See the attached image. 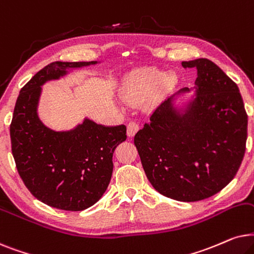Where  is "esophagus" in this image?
Masks as SVG:
<instances>
[{"label":"esophagus","instance_id":"esophagus-1","mask_svg":"<svg viewBox=\"0 0 254 254\" xmlns=\"http://www.w3.org/2000/svg\"><path fill=\"white\" fill-rule=\"evenodd\" d=\"M138 130H139V125H138L137 122H134V121L129 122V124H127V137H133Z\"/></svg>","mask_w":254,"mask_h":254}]
</instances>
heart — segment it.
I'll return each mask as SVG.
<instances>
[{
  "label": "heart",
  "mask_w": 254,
  "mask_h": 254,
  "mask_svg": "<svg viewBox=\"0 0 254 254\" xmlns=\"http://www.w3.org/2000/svg\"><path fill=\"white\" fill-rule=\"evenodd\" d=\"M178 83V76L174 73H164V70L146 67L133 70L125 77L122 84V99L125 102L141 103L151 97L154 103L162 95L167 94Z\"/></svg>",
  "instance_id": "1"
}]
</instances>
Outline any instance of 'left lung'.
<instances>
[{
	"mask_svg": "<svg viewBox=\"0 0 254 254\" xmlns=\"http://www.w3.org/2000/svg\"><path fill=\"white\" fill-rule=\"evenodd\" d=\"M197 69L195 96L177 108L175 95L162 102L134 136L145 174L166 197L195 202L217 194L241 167L248 115L239 88L211 60L182 62Z\"/></svg>",
	"mask_w": 254,
	"mask_h": 254,
	"instance_id": "obj_1",
	"label": "left lung"
}]
</instances>
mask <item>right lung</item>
<instances>
[{"label":"right lung","instance_id":"1","mask_svg":"<svg viewBox=\"0 0 254 254\" xmlns=\"http://www.w3.org/2000/svg\"><path fill=\"white\" fill-rule=\"evenodd\" d=\"M97 62H54L40 69L17 97L10 138L17 171L30 192L50 207L80 211L102 197L113 174V154L127 127H104L84 118L68 131H54L38 116L42 86L68 70Z\"/></svg>","mask_w":254,"mask_h":254}]
</instances>
